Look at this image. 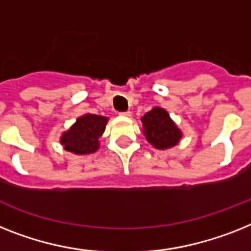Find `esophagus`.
Segmentation results:
<instances>
[{
    "mask_svg": "<svg viewBox=\"0 0 251 251\" xmlns=\"http://www.w3.org/2000/svg\"><path fill=\"white\" fill-rule=\"evenodd\" d=\"M122 117H126V118H129L130 115H132V113L130 111H124V113H121Z\"/></svg>",
    "mask_w": 251,
    "mask_h": 251,
    "instance_id": "obj_1",
    "label": "esophagus"
}]
</instances>
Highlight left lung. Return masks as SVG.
Listing matches in <instances>:
<instances>
[{"label":"left lung","instance_id":"obj_1","mask_svg":"<svg viewBox=\"0 0 251 251\" xmlns=\"http://www.w3.org/2000/svg\"><path fill=\"white\" fill-rule=\"evenodd\" d=\"M142 133L149 144L158 150L175 148L182 138V130L173 122L169 113L160 106H154L141 118Z\"/></svg>","mask_w":251,"mask_h":251}]
</instances>
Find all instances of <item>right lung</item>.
I'll list each match as a JSON object with an SVG mask.
<instances>
[{"instance_id":"obj_1","label":"right lung","mask_w":251,"mask_h":251,"mask_svg":"<svg viewBox=\"0 0 251 251\" xmlns=\"http://www.w3.org/2000/svg\"><path fill=\"white\" fill-rule=\"evenodd\" d=\"M109 118L96 114H84L75 123L63 132L60 144L64 150L75 155H88L100 149V137L105 132Z\"/></svg>"}]
</instances>
